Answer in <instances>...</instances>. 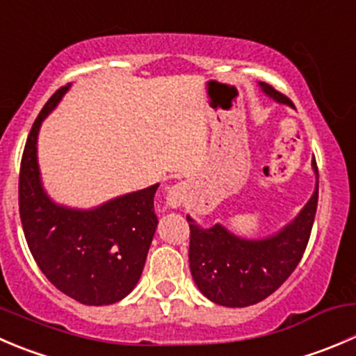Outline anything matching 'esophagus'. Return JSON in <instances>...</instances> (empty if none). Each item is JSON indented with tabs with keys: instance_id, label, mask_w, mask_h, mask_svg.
<instances>
[{
	"instance_id": "34e87169",
	"label": "esophagus",
	"mask_w": 356,
	"mask_h": 356,
	"mask_svg": "<svg viewBox=\"0 0 356 356\" xmlns=\"http://www.w3.org/2000/svg\"><path fill=\"white\" fill-rule=\"evenodd\" d=\"M186 196H188V191H186V186L184 184H175L172 188H168L167 191V205H170L172 209H177L181 207V203L184 202Z\"/></svg>"
}]
</instances>
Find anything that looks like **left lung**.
<instances>
[{"mask_svg":"<svg viewBox=\"0 0 356 356\" xmlns=\"http://www.w3.org/2000/svg\"><path fill=\"white\" fill-rule=\"evenodd\" d=\"M262 90L278 102L291 99L261 83ZM313 167L318 174L316 161ZM318 205V184L298 217L278 234L264 240H243L220 224L203 229L189 222V268L195 284L216 305L245 308L273 294L298 268L312 234Z\"/></svg>","mask_w":356,"mask_h":356,"instance_id":"1","label":"left lung"}]
</instances>
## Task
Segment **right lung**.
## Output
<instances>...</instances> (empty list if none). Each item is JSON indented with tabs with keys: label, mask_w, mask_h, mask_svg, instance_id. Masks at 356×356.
<instances>
[{
	"label": "right lung",
	"mask_w": 356,
	"mask_h": 356,
	"mask_svg": "<svg viewBox=\"0 0 356 356\" xmlns=\"http://www.w3.org/2000/svg\"><path fill=\"white\" fill-rule=\"evenodd\" d=\"M67 86L48 99L27 136L19 174L20 220L38 268L58 291L81 305H113L132 292L144 270L158 224V184L94 210L65 209L44 195L36 160L38 132Z\"/></svg>",
	"instance_id": "add662e5"
}]
</instances>
